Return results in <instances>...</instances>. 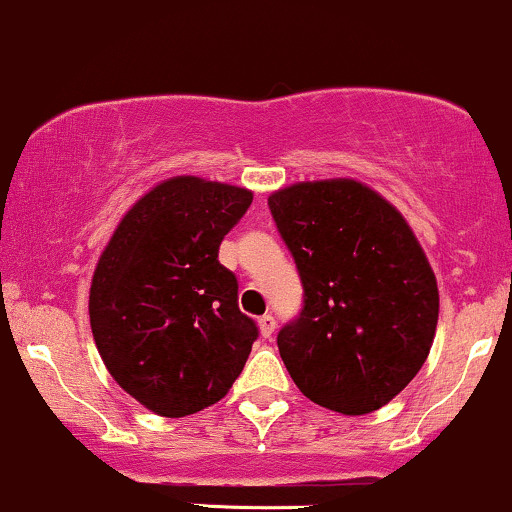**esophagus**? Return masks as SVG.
Masks as SVG:
<instances>
[{
	"instance_id": "obj_1",
	"label": "esophagus",
	"mask_w": 512,
	"mask_h": 512,
	"mask_svg": "<svg viewBox=\"0 0 512 512\" xmlns=\"http://www.w3.org/2000/svg\"><path fill=\"white\" fill-rule=\"evenodd\" d=\"M257 323H260V333H262V338H272V333H274V318L272 316H262L260 320H257Z\"/></svg>"
}]
</instances>
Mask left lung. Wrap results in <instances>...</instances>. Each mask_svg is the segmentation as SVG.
<instances>
[{
    "instance_id": "1",
    "label": "left lung",
    "mask_w": 512,
    "mask_h": 512,
    "mask_svg": "<svg viewBox=\"0 0 512 512\" xmlns=\"http://www.w3.org/2000/svg\"><path fill=\"white\" fill-rule=\"evenodd\" d=\"M296 260L303 311L277 335L306 398L342 415L379 411L420 372L440 291L401 211L357 179L296 182L267 199Z\"/></svg>"
}]
</instances>
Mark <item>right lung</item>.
<instances>
[{
	"instance_id": "add662e5",
	"label": "right lung",
	"mask_w": 512,
	"mask_h": 512,
	"mask_svg": "<svg viewBox=\"0 0 512 512\" xmlns=\"http://www.w3.org/2000/svg\"><path fill=\"white\" fill-rule=\"evenodd\" d=\"M250 204L245 187L170 177L126 211L99 255L94 342L116 384L148 411H204L243 372L257 325L240 313L238 279L218 247Z\"/></svg>"
}]
</instances>
